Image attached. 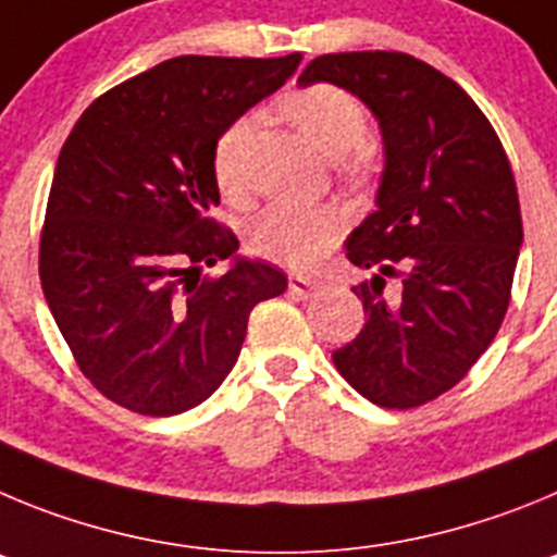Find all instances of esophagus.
<instances>
[{"mask_svg":"<svg viewBox=\"0 0 557 557\" xmlns=\"http://www.w3.org/2000/svg\"><path fill=\"white\" fill-rule=\"evenodd\" d=\"M288 288H290V294H297V297L308 299V297H313L315 290H319V285H315L313 280H305V277H297V274H290Z\"/></svg>","mask_w":557,"mask_h":557,"instance_id":"1","label":"esophagus"}]
</instances>
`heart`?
Segmentation results:
<instances>
[{
  "label": "heart",
  "mask_w": 557,
  "mask_h": 557,
  "mask_svg": "<svg viewBox=\"0 0 557 557\" xmlns=\"http://www.w3.org/2000/svg\"><path fill=\"white\" fill-rule=\"evenodd\" d=\"M280 110L299 133L327 158H338V169L349 177L366 172L369 147V113L363 102L347 88L333 83L297 85L280 97ZM252 135V116H238L219 129L210 147V174L222 197L238 199L244 194V160ZM341 233L338 213L324 205L280 202L269 205L249 224V249L260 258L288 269H313L335 244Z\"/></svg>",
  "instance_id": "obj_1"
}]
</instances>
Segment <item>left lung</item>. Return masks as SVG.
<instances>
[{
  "label": "left lung",
  "mask_w": 557,
  "mask_h": 557,
  "mask_svg": "<svg viewBox=\"0 0 557 557\" xmlns=\"http://www.w3.org/2000/svg\"><path fill=\"white\" fill-rule=\"evenodd\" d=\"M352 91L380 119L377 210L347 238L372 280L352 285L366 324L333 363L380 408H419L469 374L510 305L522 210L499 135L455 79L405 52L310 60L299 83ZM394 276L397 292L384 294Z\"/></svg>",
  "instance_id": "obj_1"
}]
</instances>
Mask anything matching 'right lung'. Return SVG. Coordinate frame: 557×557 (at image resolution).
I'll use <instances>...</instances> for the list:
<instances>
[{
  "label": "right lung",
  "mask_w": 557,
  "mask_h": 557,
  "mask_svg": "<svg viewBox=\"0 0 557 557\" xmlns=\"http://www.w3.org/2000/svg\"><path fill=\"white\" fill-rule=\"evenodd\" d=\"M285 58H172L94 99L60 149L41 230L44 297L79 372L133 413L208 399L242 352L249 313L288 280L213 219L210 147L297 72Z\"/></svg>",
  "instance_id": "right-lung-1"
}]
</instances>
